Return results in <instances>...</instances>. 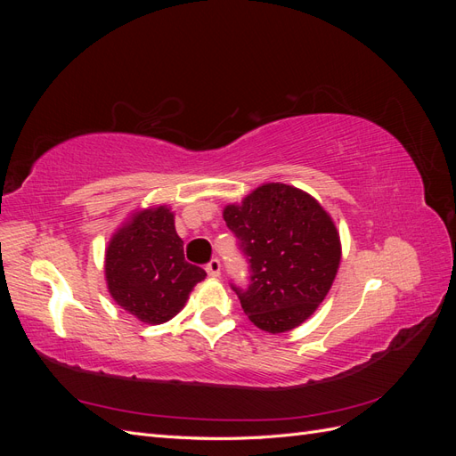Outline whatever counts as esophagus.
I'll use <instances>...</instances> for the list:
<instances>
[{"label": "esophagus", "instance_id": "obj_1", "mask_svg": "<svg viewBox=\"0 0 456 456\" xmlns=\"http://www.w3.org/2000/svg\"><path fill=\"white\" fill-rule=\"evenodd\" d=\"M205 270H207V273L211 275V278H218V275H220V260L218 258H211L209 262H207Z\"/></svg>", "mask_w": 456, "mask_h": 456}]
</instances>
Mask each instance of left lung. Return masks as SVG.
Wrapping results in <instances>:
<instances>
[{"mask_svg": "<svg viewBox=\"0 0 456 456\" xmlns=\"http://www.w3.org/2000/svg\"><path fill=\"white\" fill-rule=\"evenodd\" d=\"M224 220L249 265V283L230 285L251 323L285 333L306 322L340 262L338 232L323 207L306 191L272 183L228 205Z\"/></svg>", "mask_w": 456, "mask_h": 456, "instance_id": "obj_1", "label": "left lung"}]
</instances>
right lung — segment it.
Wrapping results in <instances>:
<instances>
[{
  "mask_svg": "<svg viewBox=\"0 0 456 456\" xmlns=\"http://www.w3.org/2000/svg\"><path fill=\"white\" fill-rule=\"evenodd\" d=\"M106 281L118 305L144 323H165L183 310L205 270L184 258L167 207L131 218L106 251Z\"/></svg>",
  "mask_w": 456,
  "mask_h": 456,
  "instance_id": "obj_1",
  "label": "right lung"
}]
</instances>
